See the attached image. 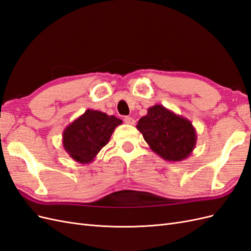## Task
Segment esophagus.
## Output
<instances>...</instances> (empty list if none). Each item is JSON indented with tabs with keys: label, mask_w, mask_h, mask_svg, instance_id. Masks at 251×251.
I'll return each mask as SVG.
<instances>
[{
	"label": "esophagus",
	"mask_w": 251,
	"mask_h": 251,
	"mask_svg": "<svg viewBox=\"0 0 251 251\" xmlns=\"http://www.w3.org/2000/svg\"><path fill=\"white\" fill-rule=\"evenodd\" d=\"M124 120H125V123H126V125H131V126H134L135 123H136L135 119H134L133 117H128V116H126Z\"/></svg>",
	"instance_id": "esophagus-1"
}]
</instances>
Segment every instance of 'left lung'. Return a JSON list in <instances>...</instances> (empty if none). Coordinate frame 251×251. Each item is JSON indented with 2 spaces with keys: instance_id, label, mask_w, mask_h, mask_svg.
I'll use <instances>...</instances> for the list:
<instances>
[{
  "instance_id": "obj_1",
  "label": "left lung",
  "mask_w": 251,
  "mask_h": 251,
  "mask_svg": "<svg viewBox=\"0 0 251 251\" xmlns=\"http://www.w3.org/2000/svg\"><path fill=\"white\" fill-rule=\"evenodd\" d=\"M136 127L151 150L166 161L184 160L196 147L197 133L193 124L162 104L149 108Z\"/></svg>"
}]
</instances>
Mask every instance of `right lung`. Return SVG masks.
Here are the masks:
<instances>
[{
  "instance_id": "add662e5",
  "label": "right lung",
  "mask_w": 251,
  "mask_h": 251,
  "mask_svg": "<svg viewBox=\"0 0 251 251\" xmlns=\"http://www.w3.org/2000/svg\"><path fill=\"white\" fill-rule=\"evenodd\" d=\"M123 120L100 111L88 109L63 132V147L74 161L89 164L110 141Z\"/></svg>"
}]
</instances>
